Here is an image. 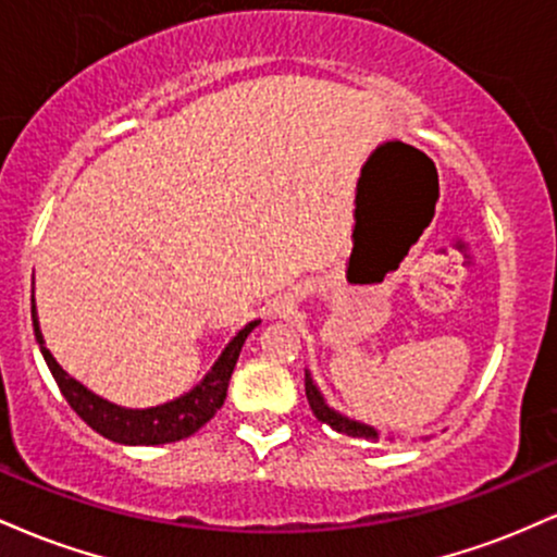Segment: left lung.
Listing matches in <instances>:
<instances>
[{
	"mask_svg": "<svg viewBox=\"0 0 557 557\" xmlns=\"http://www.w3.org/2000/svg\"><path fill=\"white\" fill-rule=\"evenodd\" d=\"M306 398H309V406H311V411H314V417H317L319 421H322V424H330L335 432L348 434V437L380 440V432H376L374 426L361 424V421L343 417L341 411H335V408H330L327 400H324V395L319 393V387L314 385V380H311L309 369H306Z\"/></svg>",
	"mask_w": 557,
	"mask_h": 557,
	"instance_id": "obj_1",
	"label": "left lung"
}]
</instances>
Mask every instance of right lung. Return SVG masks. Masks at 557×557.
Instances as JSON below:
<instances>
[{"label":"right lung","mask_w":557,"mask_h":557,"mask_svg":"<svg viewBox=\"0 0 557 557\" xmlns=\"http://www.w3.org/2000/svg\"><path fill=\"white\" fill-rule=\"evenodd\" d=\"M30 319H34V335L38 348H41L44 361H47L49 372H52L57 387L65 395L70 408H73L91 430L99 432L101 437L120 445L177 443V440L190 437V434L201 430V426L220 411L222 403H225L230 376H233L235 363H238L243 343H246V337L251 335V330L259 324V319L257 322H248L246 327L227 343V348L222 350V356L214 361V367L209 369L207 376H203L194 389L181 395V398L162 403V406L154 408H123L99 398V395L91 393L86 385H81L78 380H73V376L54 361V356L49 354V348L44 345L34 298H30Z\"/></svg>","instance_id":"obj_1"}]
</instances>
